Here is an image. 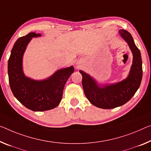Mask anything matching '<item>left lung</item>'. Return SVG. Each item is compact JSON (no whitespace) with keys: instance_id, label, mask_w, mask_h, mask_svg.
<instances>
[{"instance_id":"8db88e82","label":"left lung","mask_w":151,"mask_h":151,"mask_svg":"<svg viewBox=\"0 0 151 151\" xmlns=\"http://www.w3.org/2000/svg\"><path fill=\"white\" fill-rule=\"evenodd\" d=\"M121 38L131 50L133 59L127 77L113 83H101L85 71L80 70L82 76L83 92L90 103L96 107L105 109L122 106L132 99L140 87L142 78V62L140 50L128 32L119 29Z\"/></svg>"}]
</instances>
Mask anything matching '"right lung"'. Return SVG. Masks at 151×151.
Here are the masks:
<instances>
[{"label": "right lung", "instance_id": "1", "mask_svg": "<svg viewBox=\"0 0 151 151\" xmlns=\"http://www.w3.org/2000/svg\"><path fill=\"white\" fill-rule=\"evenodd\" d=\"M42 35L30 32L18 38L8 61L9 82L14 96L23 105L33 111L52 109L59 105L67 81L74 72L73 66L59 69L49 77L34 80L25 75L23 58L27 46L33 38Z\"/></svg>", "mask_w": 151, "mask_h": 151}]
</instances>
